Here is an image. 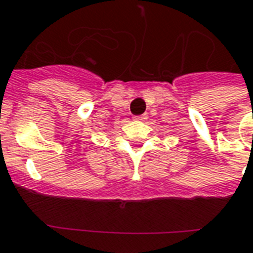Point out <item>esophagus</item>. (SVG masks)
I'll return each mask as SVG.
<instances>
[{"label": "esophagus", "mask_w": 253, "mask_h": 253, "mask_svg": "<svg viewBox=\"0 0 253 253\" xmlns=\"http://www.w3.org/2000/svg\"><path fill=\"white\" fill-rule=\"evenodd\" d=\"M146 118H147V115H146V114H142V115H136V117H134V119H135V121H145Z\"/></svg>", "instance_id": "obj_1"}]
</instances>
